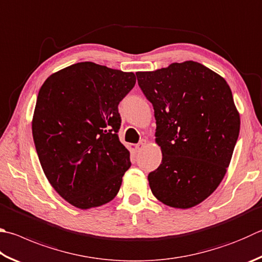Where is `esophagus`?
<instances>
[{"mask_svg":"<svg viewBox=\"0 0 262 262\" xmlns=\"http://www.w3.org/2000/svg\"><path fill=\"white\" fill-rule=\"evenodd\" d=\"M145 145H146V141H144V140H142L141 142H140V143L139 144H137L136 145V149L137 150H143L144 149V147H145Z\"/></svg>","mask_w":262,"mask_h":262,"instance_id":"34e87169","label":"esophagus"}]
</instances>
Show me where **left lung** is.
Wrapping results in <instances>:
<instances>
[{"instance_id":"obj_1","label":"left lung","mask_w":262,"mask_h":262,"mask_svg":"<svg viewBox=\"0 0 262 262\" xmlns=\"http://www.w3.org/2000/svg\"><path fill=\"white\" fill-rule=\"evenodd\" d=\"M136 77L154 106L163 154L159 167L147 175L151 191L170 207L196 206L225 178L238 139L241 119L230 87L192 60Z\"/></svg>"}]
</instances>
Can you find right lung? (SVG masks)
I'll return each instance as SVG.
<instances>
[{
	"label": "right lung",
	"mask_w": 262,
	"mask_h": 262,
	"mask_svg": "<svg viewBox=\"0 0 262 262\" xmlns=\"http://www.w3.org/2000/svg\"><path fill=\"white\" fill-rule=\"evenodd\" d=\"M135 82L133 72L82 61L42 84L33 140L47 179L71 205L87 210L117 196L132 165L119 141L118 105Z\"/></svg>",
	"instance_id": "obj_1"
}]
</instances>
